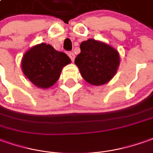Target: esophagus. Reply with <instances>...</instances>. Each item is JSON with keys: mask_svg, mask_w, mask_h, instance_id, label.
Listing matches in <instances>:
<instances>
[{"mask_svg": "<svg viewBox=\"0 0 153 153\" xmlns=\"http://www.w3.org/2000/svg\"><path fill=\"white\" fill-rule=\"evenodd\" d=\"M68 56H69V57L71 58V61L73 62V61H74V59H75V54H74V53H73V52H69V53H68Z\"/></svg>", "mask_w": 153, "mask_h": 153, "instance_id": "obj_1", "label": "esophagus"}]
</instances>
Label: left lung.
Returning a JSON list of instances; mask_svg holds the SVG:
<instances>
[{"instance_id": "1", "label": "left lung", "mask_w": 153, "mask_h": 153, "mask_svg": "<svg viewBox=\"0 0 153 153\" xmlns=\"http://www.w3.org/2000/svg\"><path fill=\"white\" fill-rule=\"evenodd\" d=\"M80 48L81 53L75 59V64L86 82L101 86L112 79L120 64L117 51L94 39L82 42Z\"/></svg>"}]
</instances>
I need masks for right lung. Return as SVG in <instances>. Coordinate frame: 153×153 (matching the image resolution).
<instances>
[{"label":"right lung","mask_w":153,"mask_h":153,"mask_svg":"<svg viewBox=\"0 0 153 153\" xmlns=\"http://www.w3.org/2000/svg\"><path fill=\"white\" fill-rule=\"evenodd\" d=\"M71 63L64 52L46 43L32 46L24 54L22 69L26 78L36 87L46 89L57 82L62 68Z\"/></svg>","instance_id":"1"}]
</instances>
